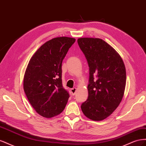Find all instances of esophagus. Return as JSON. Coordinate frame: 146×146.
I'll use <instances>...</instances> for the list:
<instances>
[{
    "label": "esophagus",
    "mask_w": 146,
    "mask_h": 146,
    "mask_svg": "<svg viewBox=\"0 0 146 146\" xmlns=\"http://www.w3.org/2000/svg\"><path fill=\"white\" fill-rule=\"evenodd\" d=\"M76 91H77V88H72V89H70V91H71L72 95H75V94H76Z\"/></svg>",
    "instance_id": "1"
}]
</instances>
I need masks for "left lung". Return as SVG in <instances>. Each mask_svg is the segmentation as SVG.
<instances>
[{
	"mask_svg": "<svg viewBox=\"0 0 146 146\" xmlns=\"http://www.w3.org/2000/svg\"><path fill=\"white\" fill-rule=\"evenodd\" d=\"M77 42L90 68L88 98L82 104V110L92 121L104 120L117 108L124 94V63L118 53L102 39L81 38Z\"/></svg>",
	"mask_w": 146,
	"mask_h": 146,
	"instance_id": "8db88e82",
	"label": "left lung"
}]
</instances>
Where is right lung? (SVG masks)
<instances>
[{"label": "right lung", "instance_id": "1", "mask_svg": "<svg viewBox=\"0 0 146 146\" xmlns=\"http://www.w3.org/2000/svg\"><path fill=\"white\" fill-rule=\"evenodd\" d=\"M76 39L58 37L47 41L35 53L25 70L24 90L31 105L47 118L58 115L69 94L63 86L61 64Z\"/></svg>", "mask_w": 146, "mask_h": 146}]
</instances>
